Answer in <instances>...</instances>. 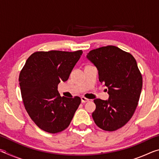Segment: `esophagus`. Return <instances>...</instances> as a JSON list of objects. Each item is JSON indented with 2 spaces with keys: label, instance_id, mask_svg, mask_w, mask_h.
Listing matches in <instances>:
<instances>
[{
  "label": "esophagus",
  "instance_id": "obj_1",
  "mask_svg": "<svg viewBox=\"0 0 159 159\" xmlns=\"http://www.w3.org/2000/svg\"><path fill=\"white\" fill-rule=\"evenodd\" d=\"M81 102L82 103H86V102H89V99L85 98V97H81Z\"/></svg>",
  "mask_w": 159,
  "mask_h": 159
}]
</instances>
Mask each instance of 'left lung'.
I'll return each mask as SVG.
<instances>
[{"label":"left lung","instance_id":"1","mask_svg":"<svg viewBox=\"0 0 159 159\" xmlns=\"http://www.w3.org/2000/svg\"><path fill=\"white\" fill-rule=\"evenodd\" d=\"M87 58L98 70L99 80L108 88V100L94 99L93 118L99 128L114 131L125 125L138 107L142 76L130 53L114 45L90 50Z\"/></svg>","mask_w":159,"mask_h":159}]
</instances>
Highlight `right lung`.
<instances>
[{
    "label": "right lung",
    "mask_w": 159,
    "mask_h": 159,
    "mask_svg": "<svg viewBox=\"0 0 159 159\" xmlns=\"http://www.w3.org/2000/svg\"><path fill=\"white\" fill-rule=\"evenodd\" d=\"M82 50L39 51L26 60L19 77L23 103L31 120L49 133L68 127L80 105L79 97H61L60 81L68 80Z\"/></svg>",
    "instance_id": "1"
}]
</instances>
